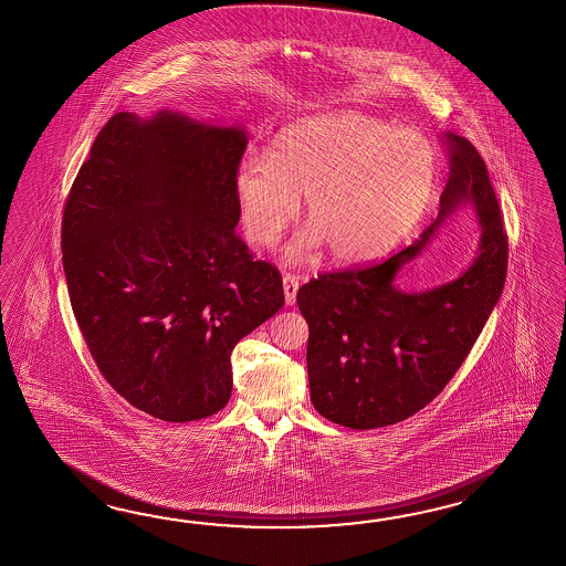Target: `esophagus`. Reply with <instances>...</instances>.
Wrapping results in <instances>:
<instances>
[{
    "mask_svg": "<svg viewBox=\"0 0 566 566\" xmlns=\"http://www.w3.org/2000/svg\"><path fill=\"white\" fill-rule=\"evenodd\" d=\"M297 290H300V276L285 273V275H283V291H285V302H287V305L295 304Z\"/></svg>",
    "mask_w": 566,
    "mask_h": 566,
    "instance_id": "esophagus-1",
    "label": "esophagus"
}]
</instances>
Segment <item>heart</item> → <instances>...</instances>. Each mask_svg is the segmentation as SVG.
Returning <instances> with one entry per match:
<instances>
[{
  "label": "heart",
  "instance_id": "b5f03b06",
  "mask_svg": "<svg viewBox=\"0 0 566 566\" xmlns=\"http://www.w3.org/2000/svg\"><path fill=\"white\" fill-rule=\"evenodd\" d=\"M436 151L410 129L359 113L291 125L269 158L248 156L233 176L248 240L271 247L295 221L302 199L312 226L287 248L307 261L322 244L336 262L376 259L396 247L433 199Z\"/></svg>",
  "mask_w": 566,
  "mask_h": 566
}]
</instances>
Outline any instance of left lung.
Returning a JSON list of instances; mask_svg holds the SVG:
<instances>
[{
  "mask_svg": "<svg viewBox=\"0 0 566 566\" xmlns=\"http://www.w3.org/2000/svg\"><path fill=\"white\" fill-rule=\"evenodd\" d=\"M443 142L450 178L439 216L419 242L371 266L324 273L297 291L310 326L312 405L348 429L388 427L429 405L464 363L503 293L507 233L486 164L465 137L448 130ZM468 202L483 228L475 262L441 289H396L397 271Z\"/></svg>",
  "mask_w": 566,
  "mask_h": 566,
  "instance_id": "1",
  "label": "left lung"
}]
</instances>
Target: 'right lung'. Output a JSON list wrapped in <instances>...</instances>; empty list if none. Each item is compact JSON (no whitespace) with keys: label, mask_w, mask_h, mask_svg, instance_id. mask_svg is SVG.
<instances>
[{"label":"right lung","mask_w":566,"mask_h":566,"mask_svg":"<svg viewBox=\"0 0 566 566\" xmlns=\"http://www.w3.org/2000/svg\"><path fill=\"white\" fill-rule=\"evenodd\" d=\"M240 127L116 113L73 180L61 250L73 314L104 379L156 419L211 417L240 338L285 304L281 273L235 226Z\"/></svg>","instance_id":"1"}]
</instances>
